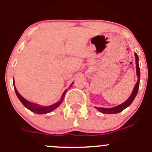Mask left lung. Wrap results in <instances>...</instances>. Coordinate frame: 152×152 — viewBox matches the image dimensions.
Listing matches in <instances>:
<instances>
[{
    "label": "left lung",
    "mask_w": 152,
    "mask_h": 152,
    "mask_svg": "<svg viewBox=\"0 0 152 152\" xmlns=\"http://www.w3.org/2000/svg\"><path fill=\"white\" fill-rule=\"evenodd\" d=\"M135 57H136V74H137V77H138V81L137 83H136L135 87H134V90H133L131 96L129 97V98L126 101L124 102V103L121 104V105H118L116 107H114V108H99V107H95V108H96L97 110H98L100 112H101V113H107V114L120 113V112H121L122 110H124V109L126 108L127 107H129L131 104V103L133 102V100H134V98H136V95H137L138 93V90H139V82H140V69H139V57H138V55L136 53H135Z\"/></svg>",
    "instance_id": "obj_1"
}]
</instances>
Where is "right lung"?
Instances as JSON below:
<instances>
[{
	"mask_svg": "<svg viewBox=\"0 0 152 152\" xmlns=\"http://www.w3.org/2000/svg\"><path fill=\"white\" fill-rule=\"evenodd\" d=\"M13 82H14V81H13ZM14 89H15V92H16V93L17 97H18V98L19 99L20 101L21 102L22 104H23V105H24L26 108H28V110H30L31 111L34 112V113H37V114L48 113H49V112H51V111H52V110H54L55 108H57V107L59 106V105L62 103L63 100H64V95H65L66 92H67V90H66L65 91H64V93H63L62 98H61V100H59V101L57 102V103L53 104V105H49V106L42 107V106H39V105H37V104H36V103H31V102L28 101V100H26V99L23 98V97H22L21 95H20L19 93H18V92L17 91V90H16V87H15V85H14Z\"/></svg>",
	"mask_w": 152,
	"mask_h": 152,
	"instance_id": "1",
	"label": "right lung"
}]
</instances>
